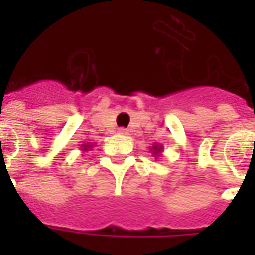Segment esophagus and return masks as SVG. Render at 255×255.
Instances as JSON below:
<instances>
[{"mask_svg":"<svg viewBox=\"0 0 255 255\" xmlns=\"http://www.w3.org/2000/svg\"><path fill=\"white\" fill-rule=\"evenodd\" d=\"M117 132L122 133V135H127L128 129H127V128H119V129H117Z\"/></svg>","mask_w":255,"mask_h":255,"instance_id":"1","label":"esophagus"}]
</instances>
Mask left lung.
Returning a JSON list of instances; mask_svg holds the SVG:
<instances>
[{"label":"left lung","instance_id":"8db88e82","mask_svg":"<svg viewBox=\"0 0 255 255\" xmlns=\"http://www.w3.org/2000/svg\"><path fill=\"white\" fill-rule=\"evenodd\" d=\"M150 151H151V155L154 157L155 160H158V157L162 155V151H164V146L160 143H154L151 147H150Z\"/></svg>","mask_w":255,"mask_h":255}]
</instances>
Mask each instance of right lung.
Wrapping results in <instances>:
<instances>
[{
	"label": "right lung",
	"instance_id": "obj_1",
	"mask_svg": "<svg viewBox=\"0 0 255 255\" xmlns=\"http://www.w3.org/2000/svg\"><path fill=\"white\" fill-rule=\"evenodd\" d=\"M93 147H94V144L91 143V142H83V144H80V147H79V149H80V151H89V150H91L93 149Z\"/></svg>",
	"mask_w": 255,
	"mask_h": 255
}]
</instances>
